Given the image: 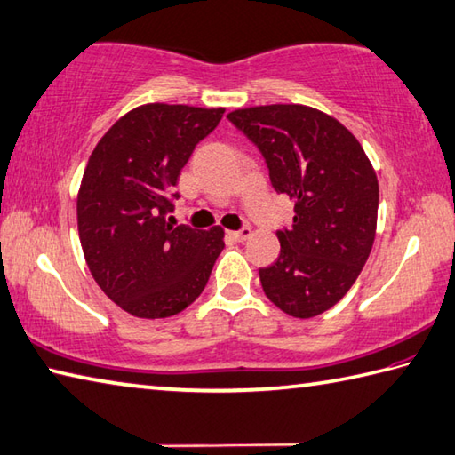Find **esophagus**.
<instances>
[{"label":"esophagus","mask_w":455,"mask_h":455,"mask_svg":"<svg viewBox=\"0 0 455 455\" xmlns=\"http://www.w3.org/2000/svg\"><path fill=\"white\" fill-rule=\"evenodd\" d=\"M229 234V237L234 239V242H245V239H250L251 237V228H242V229H237V231H228Z\"/></svg>","instance_id":"esophagus-1"}]
</instances>
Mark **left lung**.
Masks as SVG:
<instances>
[{
    "mask_svg": "<svg viewBox=\"0 0 455 455\" xmlns=\"http://www.w3.org/2000/svg\"><path fill=\"white\" fill-rule=\"evenodd\" d=\"M228 118L263 154L277 194L295 204L281 253L259 269L265 295L297 319L329 311L361 275L379 216V180L355 134L305 105L239 108Z\"/></svg>",
    "mask_w": 455,
    "mask_h": 455,
    "instance_id": "8db88e82",
    "label": "left lung"
}]
</instances>
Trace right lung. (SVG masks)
I'll list each match as a JSON object with an SVG mask.
<instances>
[{"label": "right lung", "instance_id": "add662e5", "mask_svg": "<svg viewBox=\"0 0 455 455\" xmlns=\"http://www.w3.org/2000/svg\"><path fill=\"white\" fill-rule=\"evenodd\" d=\"M226 108L136 107L94 147L76 196L91 275L123 311L166 319L192 305L224 250V229L172 226L180 170Z\"/></svg>", "mask_w": 455, "mask_h": 455}]
</instances>
